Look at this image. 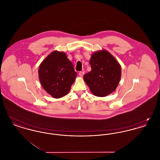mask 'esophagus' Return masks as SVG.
I'll list each match as a JSON object with an SVG mask.
<instances>
[{
  "instance_id": "esophagus-1",
  "label": "esophagus",
  "mask_w": 160,
  "mask_h": 160,
  "mask_svg": "<svg viewBox=\"0 0 160 160\" xmlns=\"http://www.w3.org/2000/svg\"><path fill=\"white\" fill-rule=\"evenodd\" d=\"M84 74V71H80L78 73V75H79V76L82 77L83 76Z\"/></svg>"
}]
</instances>
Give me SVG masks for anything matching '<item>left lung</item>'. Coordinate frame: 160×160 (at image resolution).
<instances>
[{
  "label": "left lung",
  "instance_id": "8db88e82",
  "mask_svg": "<svg viewBox=\"0 0 160 160\" xmlns=\"http://www.w3.org/2000/svg\"><path fill=\"white\" fill-rule=\"evenodd\" d=\"M91 71L83 76L84 81L97 97H104L116 90L121 77V67L114 56L106 50L92 54Z\"/></svg>",
  "mask_w": 160,
  "mask_h": 160
}]
</instances>
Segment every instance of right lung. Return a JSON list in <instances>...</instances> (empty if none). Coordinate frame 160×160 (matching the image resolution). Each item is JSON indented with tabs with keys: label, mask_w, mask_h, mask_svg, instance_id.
I'll return each instance as SVG.
<instances>
[{
	"label": "right lung",
	"mask_w": 160,
	"mask_h": 160,
	"mask_svg": "<svg viewBox=\"0 0 160 160\" xmlns=\"http://www.w3.org/2000/svg\"><path fill=\"white\" fill-rule=\"evenodd\" d=\"M38 75L43 89L52 97L60 98L68 93L77 72L66 53L56 50L41 63Z\"/></svg>",
	"instance_id": "1"
}]
</instances>
